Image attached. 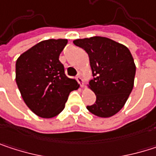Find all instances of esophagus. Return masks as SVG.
Returning a JSON list of instances; mask_svg holds the SVG:
<instances>
[{
  "mask_svg": "<svg viewBox=\"0 0 156 156\" xmlns=\"http://www.w3.org/2000/svg\"><path fill=\"white\" fill-rule=\"evenodd\" d=\"M76 79H77V81H78V83L81 85V86H83V82H84V80H83V78H82V76L80 75V74H78V76L76 77Z\"/></svg>",
  "mask_w": 156,
  "mask_h": 156,
  "instance_id": "1",
  "label": "esophagus"
}]
</instances>
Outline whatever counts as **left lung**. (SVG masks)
Masks as SVG:
<instances>
[{"mask_svg":"<svg viewBox=\"0 0 156 156\" xmlns=\"http://www.w3.org/2000/svg\"><path fill=\"white\" fill-rule=\"evenodd\" d=\"M73 43L88 54L94 77L89 85L97 99L87 108L99 117L115 115L126 104L134 87L136 65L130 50L98 36L78 39Z\"/></svg>","mask_w":156,"mask_h":156,"instance_id":"1","label":"left lung"}]
</instances>
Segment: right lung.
<instances>
[{"label": "right lung", "mask_w": 156, "mask_h": 156, "mask_svg": "<svg viewBox=\"0 0 156 156\" xmlns=\"http://www.w3.org/2000/svg\"><path fill=\"white\" fill-rule=\"evenodd\" d=\"M68 40H47L22 53L16 61V83L34 114L43 118L58 115L78 82L68 78L59 54Z\"/></svg>", "instance_id": "obj_1"}]
</instances>
